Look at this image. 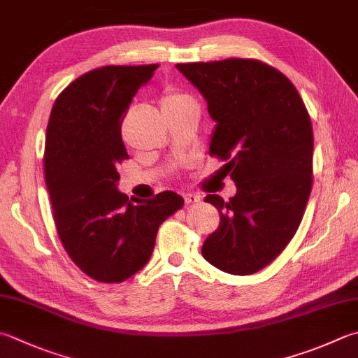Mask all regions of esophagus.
I'll list each match as a JSON object with an SVG mask.
<instances>
[{
	"instance_id": "esophagus-1",
	"label": "esophagus",
	"mask_w": 358,
	"mask_h": 358,
	"mask_svg": "<svg viewBox=\"0 0 358 358\" xmlns=\"http://www.w3.org/2000/svg\"><path fill=\"white\" fill-rule=\"evenodd\" d=\"M184 201H185L187 206L198 204V202L201 201V196H198V194H194V193H185L184 194Z\"/></svg>"
}]
</instances>
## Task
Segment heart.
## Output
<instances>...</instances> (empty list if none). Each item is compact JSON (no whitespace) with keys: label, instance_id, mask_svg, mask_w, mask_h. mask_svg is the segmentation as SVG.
I'll list each match as a JSON object with an SVG mask.
<instances>
[{"label":"heart","instance_id":"1","mask_svg":"<svg viewBox=\"0 0 358 358\" xmlns=\"http://www.w3.org/2000/svg\"><path fill=\"white\" fill-rule=\"evenodd\" d=\"M180 98H184V95H180V93H176V92H166L160 99V107H162V109H165V107L174 104Z\"/></svg>","mask_w":358,"mask_h":358}]
</instances>
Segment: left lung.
Here are the masks:
<instances>
[{"mask_svg":"<svg viewBox=\"0 0 358 358\" xmlns=\"http://www.w3.org/2000/svg\"><path fill=\"white\" fill-rule=\"evenodd\" d=\"M207 101L217 127L210 156L237 185L229 201L207 194L220 227L202 255L235 275L260 271L284 251L302 221L313 182V129L292 80L257 59L178 64Z\"/></svg>","mask_w":358,"mask_h":358,"instance_id":"1","label":"left lung"}]
</instances>
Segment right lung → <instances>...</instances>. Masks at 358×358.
<instances>
[{"label":"right lung","mask_w":358,"mask_h":358,"mask_svg":"<svg viewBox=\"0 0 358 358\" xmlns=\"http://www.w3.org/2000/svg\"><path fill=\"white\" fill-rule=\"evenodd\" d=\"M151 65H107L65 87L52 106L43 168L52 218L80 271L106 284L129 279L150 260L162 222L184 206L174 192L129 201L117 190L129 159L121 123Z\"/></svg>","instance_id":"obj_1"}]
</instances>
